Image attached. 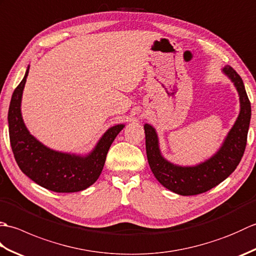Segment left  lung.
Instances as JSON below:
<instances>
[{
  "label": "left lung",
  "mask_w": 256,
  "mask_h": 256,
  "mask_svg": "<svg viewBox=\"0 0 256 256\" xmlns=\"http://www.w3.org/2000/svg\"><path fill=\"white\" fill-rule=\"evenodd\" d=\"M222 72L236 86L240 99V113L220 148L210 158L194 166L172 164L162 155L156 130L150 124L144 125L146 155L150 170L157 180L172 192L194 196L208 192L236 170L246 150L251 120V103L243 80L236 70L230 66H224Z\"/></svg>",
  "instance_id": "left-lung-1"
}]
</instances>
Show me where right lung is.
<instances>
[{"label":"right lung","mask_w":256,"mask_h":256,"mask_svg":"<svg viewBox=\"0 0 256 256\" xmlns=\"http://www.w3.org/2000/svg\"><path fill=\"white\" fill-rule=\"evenodd\" d=\"M30 66L16 86L8 108V133L12 150L20 170L37 184L55 192H77L96 182L108 150L124 124L111 126L86 155L62 153L47 148L27 130L20 104Z\"/></svg>","instance_id":"right-lung-1"}]
</instances>
